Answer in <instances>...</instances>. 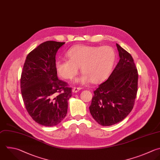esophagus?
Returning <instances> with one entry per match:
<instances>
[{"label":"esophagus","mask_w":160,"mask_h":160,"mask_svg":"<svg viewBox=\"0 0 160 160\" xmlns=\"http://www.w3.org/2000/svg\"><path fill=\"white\" fill-rule=\"evenodd\" d=\"M82 88H77V87H74L72 89V92H78L79 91H80Z\"/></svg>","instance_id":"1"}]
</instances>
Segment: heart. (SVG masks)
I'll return each mask as SVG.
<instances>
[{
	"mask_svg": "<svg viewBox=\"0 0 160 160\" xmlns=\"http://www.w3.org/2000/svg\"><path fill=\"white\" fill-rule=\"evenodd\" d=\"M66 56L69 59L56 62L58 74L65 79H72L81 67L83 74L76 82L82 84L90 81L99 83L105 80L112 71L116 58L114 49L108 46L78 45L70 49Z\"/></svg>",
	"mask_w": 160,
	"mask_h": 160,
	"instance_id": "heart-1",
	"label": "heart"
}]
</instances>
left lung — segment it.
Masks as SVG:
<instances>
[{
    "label": "left lung",
    "instance_id": "8db88e82",
    "mask_svg": "<svg viewBox=\"0 0 160 160\" xmlns=\"http://www.w3.org/2000/svg\"><path fill=\"white\" fill-rule=\"evenodd\" d=\"M119 61L108 79L94 91L90 113L104 126L122 121L131 111L138 91V74L131 54L116 44Z\"/></svg>",
    "mask_w": 160,
    "mask_h": 160
}]
</instances>
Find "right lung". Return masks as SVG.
<instances>
[{
  "label": "right lung",
  "instance_id": "obj_1",
  "mask_svg": "<svg viewBox=\"0 0 160 160\" xmlns=\"http://www.w3.org/2000/svg\"><path fill=\"white\" fill-rule=\"evenodd\" d=\"M65 42L49 41L28 55L21 78V94L31 118L45 126L61 122L68 112L72 96L67 82L58 79L56 55Z\"/></svg>",
  "mask_w": 160,
  "mask_h": 160
}]
</instances>
